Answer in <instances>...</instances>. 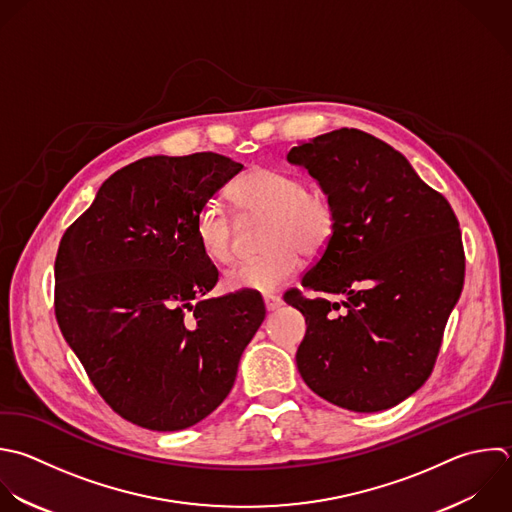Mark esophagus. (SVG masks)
<instances>
[{"instance_id": "34e87169", "label": "esophagus", "mask_w": 512, "mask_h": 512, "mask_svg": "<svg viewBox=\"0 0 512 512\" xmlns=\"http://www.w3.org/2000/svg\"><path fill=\"white\" fill-rule=\"evenodd\" d=\"M282 298L280 296H274V294H266L264 296V306H266V310L268 312H274V310H278V308H282Z\"/></svg>"}]
</instances>
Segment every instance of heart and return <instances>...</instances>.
I'll use <instances>...</instances> for the list:
<instances>
[{
    "instance_id": "1",
    "label": "heart",
    "mask_w": 512,
    "mask_h": 512,
    "mask_svg": "<svg viewBox=\"0 0 512 512\" xmlns=\"http://www.w3.org/2000/svg\"><path fill=\"white\" fill-rule=\"evenodd\" d=\"M232 200L244 220L264 218L258 258L236 264L224 274L230 290L272 292L300 268L302 254H320L336 234L338 210L328 190L304 186L286 170L250 168L232 190ZM196 238L204 254L228 264L236 254V226L218 198L206 200L196 214Z\"/></svg>"
}]
</instances>
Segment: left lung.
Listing matches in <instances>:
<instances>
[{"label":"left lung","mask_w":512,"mask_h":512,"mask_svg":"<svg viewBox=\"0 0 512 512\" xmlns=\"http://www.w3.org/2000/svg\"><path fill=\"white\" fill-rule=\"evenodd\" d=\"M288 162L306 168L338 210L334 238L302 278L322 296H284L306 320L298 372L340 408H392L430 376L460 298L458 220L400 152L366 132L316 136L294 146ZM326 293L347 296L340 315Z\"/></svg>","instance_id":"1"}]
</instances>
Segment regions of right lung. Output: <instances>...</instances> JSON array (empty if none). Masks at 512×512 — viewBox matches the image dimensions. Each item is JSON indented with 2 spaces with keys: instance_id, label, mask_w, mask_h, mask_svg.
<instances>
[{
  "instance_id": "obj_1",
  "label": "right lung",
  "mask_w": 512,
  "mask_h": 512,
  "mask_svg": "<svg viewBox=\"0 0 512 512\" xmlns=\"http://www.w3.org/2000/svg\"><path fill=\"white\" fill-rule=\"evenodd\" d=\"M242 168L212 152L142 158L102 184L60 242V330L138 426L172 432L214 412L266 316L258 292L206 298L218 270L196 238L200 206Z\"/></svg>"
}]
</instances>
